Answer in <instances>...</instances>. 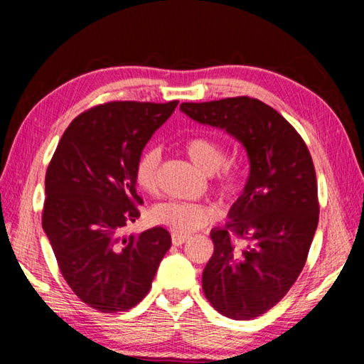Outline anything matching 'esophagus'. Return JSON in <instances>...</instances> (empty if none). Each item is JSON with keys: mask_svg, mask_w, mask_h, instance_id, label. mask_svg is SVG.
Here are the masks:
<instances>
[{"mask_svg": "<svg viewBox=\"0 0 364 364\" xmlns=\"http://www.w3.org/2000/svg\"><path fill=\"white\" fill-rule=\"evenodd\" d=\"M188 239H189V234H176V232L171 234V244L173 245H181L186 242Z\"/></svg>", "mask_w": 364, "mask_h": 364, "instance_id": "1", "label": "esophagus"}]
</instances>
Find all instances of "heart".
Instances as JSON below:
<instances>
[{
    "label": "heart",
    "mask_w": 364,
    "mask_h": 364,
    "mask_svg": "<svg viewBox=\"0 0 364 364\" xmlns=\"http://www.w3.org/2000/svg\"><path fill=\"white\" fill-rule=\"evenodd\" d=\"M184 151L197 168L204 173H217V186L225 196H234L244 186L242 170L231 164H223L226 159L225 146L217 138L200 134L186 139ZM160 154L156 147H147L139 154L134 165V181L144 193H154L157 188V170ZM215 217L213 208L194 204V202L168 200L157 204L151 210L154 223L168 228L176 234H189L207 226Z\"/></svg>",
    "instance_id": "heart-1"
}]
</instances>
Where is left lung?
I'll list each match as a JSON object with an SVG mask.
<instances>
[{
	"label": "left lung",
	"mask_w": 364,
	"mask_h": 364,
	"mask_svg": "<svg viewBox=\"0 0 364 364\" xmlns=\"http://www.w3.org/2000/svg\"><path fill=\"white\" fill-rule=\"evenodd\" d=\"M180 109L230 133L247 151V183L228 213V225L210 232L213 255L202 273V289L223 316L257 318L299 278L318 228L310 151L284 117L255 97L183 102Z\"/></svg>",
	"instance_id": "1"
}]
</instances>
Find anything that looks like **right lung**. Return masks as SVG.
<instances>
[{
  "mask_svg": "<svg viewBox=\"0 0 364 364\" xmlns=\"http://www.w3.org/2000/svg\"><path fill=\"white\" fill-rule=\"evenodd\" d=\"M176 106L114 101L86 110L64 132L48 165L43 230L67 284L95 310L138 305L170 249L162 226L138 236H122V230L139 218L143 204L136 160Z\"/></svg>",
  "mask_w": 364,
  "mask_h": 364,
  "instance_id": "1",
  "label": "right lung"
}]
</instances>
